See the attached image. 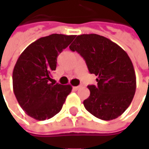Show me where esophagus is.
I'll list each match as a JSON object with an SVG mask.
<instances>
[{"instance_id": "34e87169", "label": "esophagus", "mask_w": 149, "mask_h": 149, "mask_svg": "<svg viewBox=\"0 0 149 149\" xmlns=\"http://www.w3.org/2000/svg\"><path fill=\"white\" fill-rule=\"evenodd\" d=\"M72 88L74 89V90H78L79 88H80V86H75V87H72Z\"/></svg>"}]
</instances>
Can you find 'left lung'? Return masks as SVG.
I'll list each match as a JSON object with an SVG mask.
<instances>
[{"mask_svg": "<svg viewBox=\"0 0 149 149\" xmlns=\"http://www.w3.org/2000/svg\"><path fill=\"white\" fill-rule=\"evenodd\" d=\"M84 59L97 86L88 85L84 108L94 116L111 120L124 113L133 99L136 80L131 59L124 49L103 36L82 34L69 46Z\"/></svg>", "mask_w": 149, "mask_h": 149, "instance_id": "1", "label": "left lung"}]
</instances>
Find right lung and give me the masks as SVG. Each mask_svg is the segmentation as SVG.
<instances>
[{"label": "right lung", "mask_w": 149, "mask_h": 149, "mask_svg": "<svg viewBox=\"0 0 149 149\" xmlns=\"http://www.w3.org/2000/svg\"><path fill=\"white\" fill-rule=\"evenodd\" d=\"M75 37L52 34L40 37L28 46L17 59L13 72V92L20 106L32 118H52L61 110L71 93L70 84H55L51 77L56 68L57 56Z\"/></svg>", "instance_id": "obj_1"}]
</instances>
